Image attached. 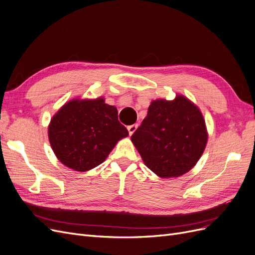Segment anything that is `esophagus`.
I'll list each match as a JSON object with an SVG mask.
<instances>
[{
    "label": "esophagus",
    "mask_w": 255,
    "mask_h": 255,
    "mask_svg": "<svg viewBox=\"0 0 255 255\" xmlns=\"http://www.w3.org/2000/svg\"><path fill=\"white\" fill-rule=\"evenodd\" d=\"M137 128H138V125L136 123V125H132V126H129V127H128V134L129 135H133V133L135 132V130L137 129Z\"/></svg>",
    "instance_id": "obj_1"
}]
</instances>
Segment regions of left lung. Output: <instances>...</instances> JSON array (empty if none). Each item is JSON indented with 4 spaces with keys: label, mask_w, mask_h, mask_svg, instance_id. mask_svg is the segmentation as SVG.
I'll return each instance as SVG.
<instances>
[{
    "label": "left lung",
    "mask_w": 255,
    "mask_h": 255,
    "mask_svg": "<svg viewBox=\"0 0 255 255\" xmlns=\"http://www.w3.org/2000/svg\"><path fill=\"white\" fill-rule=\"evenodd\" d=\"M205 121L198 106L184 96L152 101L148 115L130 137L144 165L164 179L188 172L207 142Z\"/></svg>",
    "instance_id": "8db88e82"
}]
</instances>
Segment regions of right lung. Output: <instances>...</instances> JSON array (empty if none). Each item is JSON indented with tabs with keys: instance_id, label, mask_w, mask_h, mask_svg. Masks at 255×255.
<instances>
[{
	"instance_id": "obj_1",
	"label": "right lung",
	"mask_w": 255,
	"mask_h": 255,
	"mask_svg": "<svg viewBox=\"0 0 255 255\" xmlns=\"http://www.w3.org/2000/svg\"><path fill=\"white\" fill-rule=\"evenodd\" d=\"M53 152L75 171L102 164L120 139L128 135L118 111L103 98L73 99L53 116L48 128Z\"/></svg>"
}]
</instances>
